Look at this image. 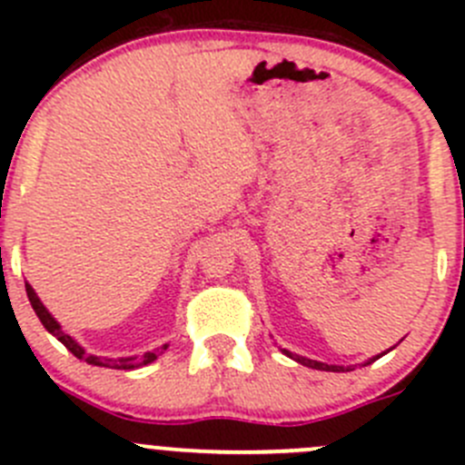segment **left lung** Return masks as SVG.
<instances>
[{"label":"left lung","mask_w":465,"mask_h":465,"mask_svg":"<svg viewBox=\"0 0 465 465\" xmlns=\"http://www.w3.org/2000/svg\"><path fill=\"white\" fill-rule=\"evenodd\" d=\"M285 355H290L292 360H297V362L306 364V367L311 369H320V371H344V367H335V364H323V362H315V360H308V358H302V355H292L290 351H285ZM380 358V355H378Z\"/></svg>","instance_id":"obj_1"}]
</instances>
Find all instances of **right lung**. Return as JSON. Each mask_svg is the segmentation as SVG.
<instances>
[{
    "label": "right lung",
    "instance_id": "right-lung-1",
    "mask_svg": "<svg viewBox=\"0 0 465 465\" xmlns=\"http://www.w3.org/2000/svg\"><path fill=\"white\" fill-rule=\"evenodd\" d=\"M26 294H29V302L33 306V311H35L37 320L42 322V326L46 328V331L51 332L54 337H58L60 341H63L64 346H67L69 351H72L74 355H76L78 360H85L87 364H94V367H107V369H137V367H143V364H150L153 360H157V355H162L163 351L168 349V344H163L162 349H154L150 351V353H143L139 355V358H119V360H112V358H98V355H92V353H85V349L83 346H78L76 341L72 340V337L67 335V332L60 328V323L54 320V317L49 315V311H46L45 306H42V302L37 299V294L33 292V288L29 283H26Z\"/></svg>",
    "mask_w": 465,
    "mask_h": 465
}]
</instances>
